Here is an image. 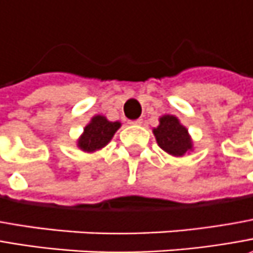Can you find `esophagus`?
<instances>
[{
    "instance_id": "1",
    "label": "esophagus",
    "mask_w": 253,
    "mask_h": 253,
    "mask_svg": "<svg viewBox=\"0 0 253 253\" xmlns=\"http://www.w3.org/2000/svg\"><path fill=\"white\" fill-rule=\"evenodd\" d=\"M143 123V120L141 119H137V120H133V122H130V125H135V126H140Z\"/></svg>"
}]
</instances>
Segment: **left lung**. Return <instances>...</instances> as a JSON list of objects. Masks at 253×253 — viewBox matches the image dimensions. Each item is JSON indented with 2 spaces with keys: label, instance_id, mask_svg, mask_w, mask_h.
Listing matches in <instances>:
<instances>
[{
  "label": "left lung",
  "instance_id": "left-lung-1",
  "mask_svg": "<svg viewBox=\"0 0 253 253\" xmlns=\"http://www.w3.org/2000/svg\"><path fill=\"white\" fill-rule=\"evenodd\" d=\"M157 143L164 151L173 157H182L192 150V140L187 128L180 125L178 118L165 115L160 119V126L153 130Z\"/></svg>",
  "mask_w": 253,
  "mask_h": 253
}]
</instances>
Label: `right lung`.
Here are the masks:
<instances>
[{"label": "right lung", "mask_w": 253, "mask_h": 253, "mask_svg": "<svg viewBox=\"0 0 253 253\" xmlns=\"http://www.w3.org/2000/svg\"><path fill=\"white\" fill-rule=\"evenodd\" d=\"M119 127V122H109L105 116L98 115L92 118L91 123L84 128L83 135L78 140V147L85 153L98 151L109 143Z\"/></svg>", "instance_id": "obj_1"}]
</instances>
